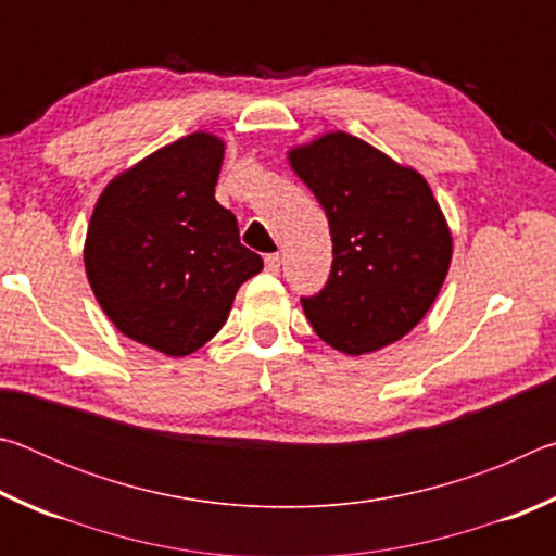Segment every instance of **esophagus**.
I'll list each match as a JSON object with an SVG mask.
<instances>
[{"label":"esophagus","mask_w":556,"mask_h":556,"mask_svg":"<svg viewBox=\"0 0 556 556\" xmlns=\"http://www.w3.org/2000/svg\"><path fill=\"white\" fill-rule=\"evenodd\" d=\"M279 265H281V257L279 255H267L265 257V267H267V271H271V275H277Z\"/></svg>","instance_id":"esophagus-1"}]
</instances>
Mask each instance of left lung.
Masks as SVG:
<instances>
[{
	"mask_svg": "<svg viewBox=\"0 0 556 556\" xmlns=\"http://www.w3.org/2000/svg\"><path fill=\"white\" fill-rule=\"evenodd\" d=\"M287 159L324 205L333 238L326 289L301 299L308 324L345 355L400 341L437 301L454 255L427 178L341 129L291 147Z\"/></svg>",
	"mask_w": 556,
	"mask_h": 556,
	"instance_id": "obj_1",
	"label": "left lung"
}]
</instances>
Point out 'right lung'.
I'll return each instance as SVG.
<instances>
[{"mask_svg":"<svg viewBox=\"0 0 556 556\" xmlns=\"http://www.w3.org/2000/svg\"><path fill=\"white\" fill-rule=\"evenodd\" d=\"M223 156L218 135L193 131L119 172L83 244L90 289L117 331L172 357L208 343L265 267L215 201Z\"/></svg>","mask_w":556,"mask_h":556,"instance_id":"add662e5","label":"right lung"}]
</instances>
